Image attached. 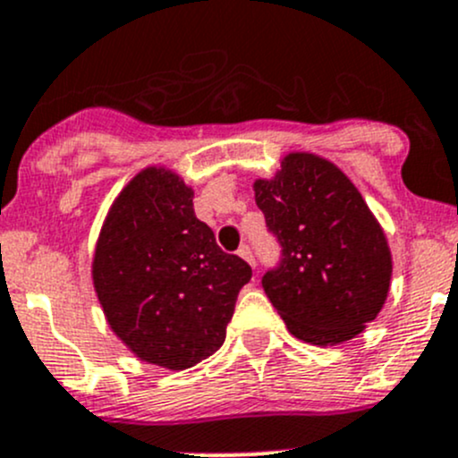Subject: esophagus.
Returning <instances> with one entry per match:
<instances>
[{"mask_svg": "<svg viewBox=\"0 0 458 458\" xmlns=\"http://www.w3.org/2000/svg\"><path fill=\"white\" fill-rule=\"evenodd\" d=\"M237 255L242 257V259H246V261L250 263V266H255V255H252L250 246H246V243H243V246L237 250Z\"/></svg>", "mask_w": 458, "mask_h": 458, "instance_id": "esophagus-1", "label": "esophagus"}]
</instances>
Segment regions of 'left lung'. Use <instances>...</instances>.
<instances>
[{"instance_id": "left-lung-1", "label": "left lung", "mask_w": 458, "mask_h": 458, "mask_svg": "<svg viewBox=\"0 0 458 458\" xmlns=\"http://www.w3.org/2000/svg\"><path fill=\"white\" fill-rule=\"evenodd\" d=\"M255 201L281 246L261 285L288 330L312 345L363 332L386 303L392 255L354 183L327 159L290 152L257 179Z\"/></svg>"}]
</instances>
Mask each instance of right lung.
Returning a JSON list of instances; mask_svg holds the SVG:
<instances>
[{"label":"right lung","instance_id":"right-lung-1","mask_svg":"<svg viewBox=\"0 0 458 458\" xmlns=\"http://www.w3.org/2000/svg\"><path fill=\"white\" fill-rule=\"evenodd\" d=\"M192 188L146 168L110 206L92 284L114 335L152 366L186 370L224 345L252 267L197 219Z\"/></svg>","mask_w":458,"mask_h":458}]
</instances>
